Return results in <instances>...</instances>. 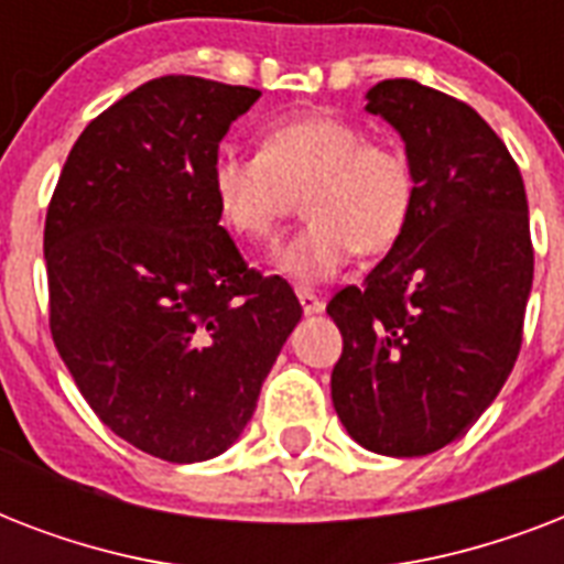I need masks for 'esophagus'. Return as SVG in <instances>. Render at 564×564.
<instances>
[{"label": "esophagus", "instance_id": "1", "mask_svg": "<svg viewBox=\"0 0 564 564\" xmlns=\"http://www.w3.org/2000/svg\"><path fill=\"white\" fill-rule=\"evenodd\" d=\"M299 301H301V307H304V313H322V310H325V301L318 299L316 292L299 290Z\"/></svg>", "mask_w": 564, "mask_h": 564}]
</instances>
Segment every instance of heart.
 <instances>
[{
    "label": "heart",
    "instance_id": "obj_1",
    "mask_svg": "<svg viewBox=\"0 0 564 564\" xmlns=\"http://www.w3.org/2000/svg\"><path fill=\"white\" fill-rule=\"evenodd\" d=\"M301 193L307 221L278 251L299 283L336 274L354 251L386 254L406 234L419 198L410 154L357 122L310 113L260 131L257 154L221 152L213 163L216 207L237 237L269 242Z\"/></svg>",
    "mask_w": 564,
    "mask_h": 564
}]
</instances>
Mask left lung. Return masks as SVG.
Returning a JSON list of instances; mask_svg holds the SVG:
<instances>
[{
  "mask_svg": "<svg viewBox=\"0 0 564 564\" xmlns=\"http://www.w3.org/2000/svg\"><path fill=\"white\" fill-rule=\"evenodd\" d=\"M366 110L403 137L419 198L398 246L327 304L343 334L330 398L362 447L424 456L480 419L518 360L533 286L527 193L465 101L389 78Z\"/></svg>",
  "mask_w": 564,
  "mask_h": 564,
  "instance_id": "1",
  "label": "left lung"
}]
</instances>
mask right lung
<instances>
[{
	"label": "right lung",
	"mask_w": 564,
	"mask_h": 564,
	"mask_svg": "<svg viewBox=\"0 0 564 564\" xmlns=\"http://www.w3.org/2000/svg\"><path fill=\"white\" fill-rule=\"evenodd\" d=\"M260 99L163 75L75 140L43 230L48 330L119 438L166 463L228 451L299 325L281 274L248 269L219 225L213 163Z\"/></svg>",
	"instance_id": "add662e5"
}]
</instances>
